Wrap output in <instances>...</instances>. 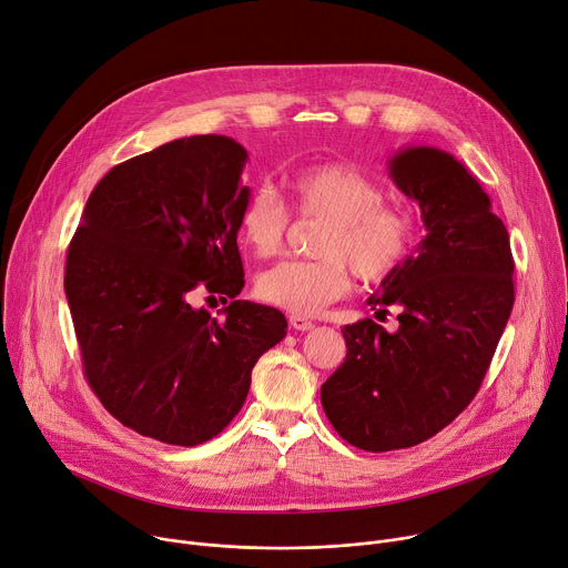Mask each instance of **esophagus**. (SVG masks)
I'll return each mask as SVG.
<instances>
[{
  "label": "esophagus",
  "mask_w": 568,
  "mask_h": 568,
  "mask_svg": "<svg viewBox=\"0 0 568 568\" xmlns=\"http://www.w3.org/2000/svg\"><path fill=\"white\" fill-rule=\"evenodd\" d=\"M288 325L295 329V332H310L314 327V323L310 318L304 316H297V314H291L288 316Z\"/></svg>",
  "instance_id": "obj_1"
}]
</instances>
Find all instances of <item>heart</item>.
I'll return each mask as SVG.
<instances>
[{"instance_id": "heart-1", "label": "heart", "mask_w": 568, "mask_h": 568, "mask_svg": "<svg viewBox=\"0 0 568 568\" xmlns=\"http://www.w3.org/2000/svg\"><path fill=\"white\" fill-rule=\"evenodd\" d=\"M293 211L325 225L316 239L318 258L282 261L256 277L261 302L297 316H316L353 286V270L364 282H382L407 258L414 241L407 215L384 204V191L357 165L329 161L295 172L288 180ZM243 245L258 258L284 247L291 215L271 189H254L239 209Z\"/></svg>"}]
</instances>
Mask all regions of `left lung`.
<instances>
[{
	"instance_id": "8db88e82",
	"label": "left lung",
	"mask_w": 568,
	"mask_h": 568,
	"mask_svg": "<svg viewBox=\"0 0 568 568\" xmlns=\"http://www.w3.org/2000/svg\"><path fill=\"white\" fill-rule=\"evenodd\" d=\"M420 206L427 236L368 297L398 310V329L345 325V362L321 386L343 439L368 453L412 448L475 398L514 307L509 234L473 174L448 152L418 145L388 161Z\"/></svg>"
}]
</instances>
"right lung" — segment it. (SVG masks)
Returning a JSON list of instances; mask_svg holds the SVG:
<instances>
[{"mask_svg":"<svg viewBox=\"0 0 568 568\" xmlns=\"http://www.w3.org/2000/svg\"><path fill=\"white\" fill-rule=\"evenodd\" d=\"M247 152L227 136L165 143L111 168L83 209L65 297L83 375L122 425L200 446L241 412L256 359L286 336L280 310L236 300ZM231 300L223 322L195 292Z\"/></svg>","mask_w":568,"mask_h":568,"instance_id":"right-lung-1","label":"right lung"}]
</instances>
